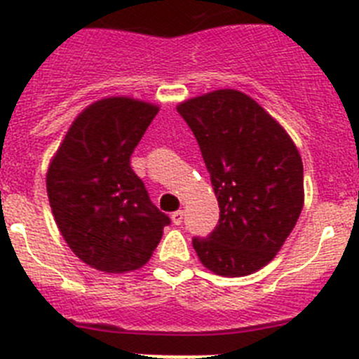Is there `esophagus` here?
Wrapping results in <instances>:
<instances>
[{
	"label": "esophagus",
	"mask_w": 359,
	"mask_h": 359,
	"mask_svg": "<svg viewBox=\"0 0 359 359\" xmlns=\"http://www.w3.org/2000/svg\"><path fill=\"white\" fill-rule=\"evenodd\" d=\"M183 217H185V212L183 210H176L172 212V215H170V219H172V223L176 224V226H180V224L183 223Z\"/></svg>",
	"instance_id": "esophagus-1"
}]
</instances>
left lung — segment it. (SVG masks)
Returning <instances> with one entry per match:
<instances>
[{"label": "left lung", "mask_w": 359, "mask_h": 359, "mask_svg": "<svg viewBox=\"0 0 359 359\" xmlns=\"http://www.w3.org/2000/svg\"><path fill=\"white\" fill-rule=\"evenodd\" d=\"M219 203L217 226L192 244L205 268L244 277L268 264L304 207V167L280 123L248 95L217 90L177 106Z\"/></svg>", "instance_id": "1"}]
</instances>
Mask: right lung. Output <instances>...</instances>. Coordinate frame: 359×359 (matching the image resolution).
I'll list each match as a JSON object with an SVG mask.
<instances>
[{"label":"right lung","mask_w":359,"mask_h":359,"mask_svg":"<svg viewBox=\"0 0 359 359\" xmlns=\"http://www.w3.org/2000/svg\"><path fill=\"white\" fill-rule=\"evenodd\" d=\"M158 106L111 97L86 107L66 133L48 174L50 207L72 252L106 273L138 269L170 224L131 169V154Z\"/></svg>","instance_id":"1"}]
</instances>
